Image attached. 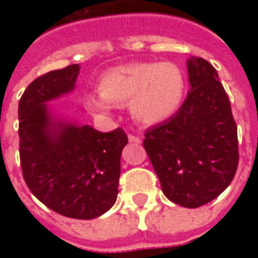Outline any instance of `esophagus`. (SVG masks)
I'll use <instances>...</instances> for the list:
<instances>
[{
  "mask_svg": "<svg viewBox=\"0 0 258 258\" xmlns=\"http://www.w3.org/2000/svg\"><path fill=\"white\" fill-rule=\"evenodd\" d=\"M128 141L130 142H134V144H141V138L138 135L128 134Z\"/></svg>",
  "mask_w": 258,
  "mask_h": 258,
  "instance_id": "obj_1",
  "label": "esophagus"
}]
</instances>
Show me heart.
Listing matches in <instances>:
<instances>
[{"label":"heart","mask_w":258,"mask_h":258,"mask_svg":"<svg viewBox=\"0 0 258 258\" xmlns=\"http://www.w3.org/2000/svg\"><path fill=\"white\" fill-rule=\"evenodd\" d=\"M99 94L85 96V106L96 114H110L113 106L128 103L134 120L145 125L166 121L184 102V72L171 62H135L110 69L98 81Z\"/></svg>","instance_id":"1"}]
</instances>
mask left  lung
Listing matches in <instances>:
<instances>
[{
    "label": "left lung",
    "instance_id": "8db88e82",
    "mask_svg": "<svg viewBox=\"0 0 258 258\" xmlns=\"http://www.w3.org/2000/svg\"><path fill=\"white\" fill-rule=\"evenodd\" d=\"M190 91L173 117L146 130L144 148L163 194L195 209L227 189L239 162L238 128L217 70L188 60Z\"/></svg>",
    "mask_w": 258,
    "mask_h": 258
}]
</instances>
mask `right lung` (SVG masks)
<instances>
[{
    "label": "right lung",
    "mask_w": 258,
    "mask_h": 258,
    "mask_svg": "<svg viewBox=\"0 0 258 258\" xmlns=\"http://www.w3.org/2000/svg\"><path fill=\"white\" fill-rule=\"evenodd\" d=\"M80 73L70 64L37 77L19 101V153L26 184L59 214L92 220L117 199L124 130L101 133L56 120L47 102L72 92Z\"/></svg>",
    "instance_id": "obj_1"
}]
</instances>
